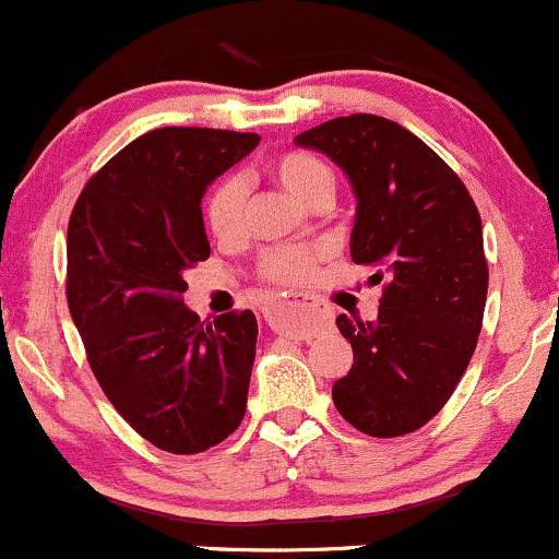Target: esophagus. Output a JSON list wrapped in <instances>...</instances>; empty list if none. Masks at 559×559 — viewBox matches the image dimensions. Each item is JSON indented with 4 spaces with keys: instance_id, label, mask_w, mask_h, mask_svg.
Wrapping results in <instances>:
<instances>
[{
    "instance_id": "1",
    "label": "esophagus",
    "mask_w": 559,
    "mask_h": 559,
    "mask_svg": "<svg viewBox=\"0 0 559 559\" xmlns=\"http://www.w3.org/2000/svg\"><path fill=\"white\" fill-rule=\"evenodd\" d=\"M280 304L285 306V309H290V317H293L287 325H282V333H287L290 338H296V341H309V338H314L317 333H320V328H317L314 322H309L304 317L306 311H309V304H306L304 296H290V298H285V301H280ZM269 322H272V320H269Z\"/></svg>"
}]
</instances>
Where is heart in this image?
<instances>
[{
	"label": "heart",
	"mask_w": 559,
	"mask_h": 559,
	"mask_svg": "<svg viewBox=\"0 0 559 559\" xmlns=\"http://www.w3.org/2000/svg\"><path fill=\"white\" fill-rule=\"evenodd\" d=\"M269 173L287 194L301 205H320L330 202L335 191L333 170L322 159L306 152H287L272 159ZM245 183L237 176L224 178L213 189L207 200V226L218 239H234L242 231ZM322 248H274L263 255L261 272L274 282H301L309 277L314 263L320 261Z\"/></svg>",
	"instance_id": "1"
}]
</instances>
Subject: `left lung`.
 Segmentation results:
<instances>
[{"instance_id": "8db88e82", "label": "left lung", "mask_w": 559, "mask_h": 559, "mask_svg": "<svg viewBox=\"0 0 559 559\" xmlns=\"http://www.w3.org/2000/svg\"><path fill=\"white\" fill-rule=\"evenodd\" d=\"M349 178L352 261L386 277L373 322L338 314L354 365L333 402L370 437L416 431L466 373L488 298L483 221L461 178L392 119L352 114L296 135Z\"/></svg>"}]
</instances>
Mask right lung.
I'll use <instances>...</instances> for the list:
<instances>
[{"label":"right lung","mask_w":559,"mask_h":559,"mask_svg":"<svg viewBox=\"0 0 559 559\" xmlns=\"http://www.w3.org/2000/svg\"><path fill=\"white\" fill-rule=\"evenodd\" d=\"M261 135L159 128L90 178L69 221V311L87 362L119 416L167 453H202L237 429L255 362L253 311L213 325L183 304L207 261V186Z\"/></svg>","instance_id":"add662e5"}]
</instances>
